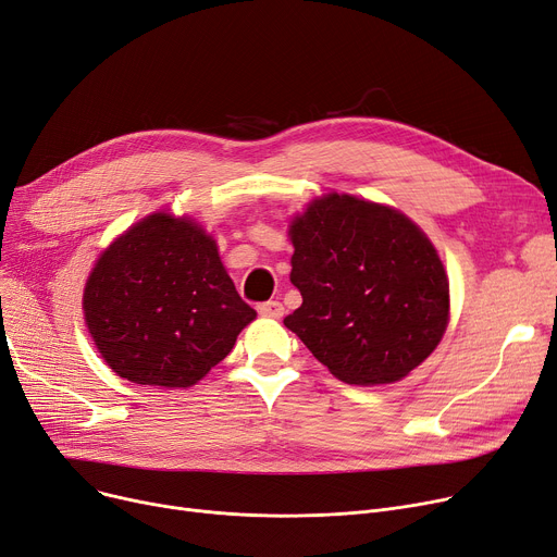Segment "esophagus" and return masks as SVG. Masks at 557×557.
<instances>
[{"label": "esophagus", "instance_id": "1", "mask_svg": "<svg viewBox=\"0 0 557 557\" xmlns=\"http://www.w3.org/2000/svg\"><path fill=\"white\" fill-rule=\"evenodd\" d=\"M260 317H270V320H278L283 317V304L281 301H264L258 306Z\"/></svg>", "mask_w": 557, "mask_h": 557}]
</instances>
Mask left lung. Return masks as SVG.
Returning a JSON list of instances; mask_svg holds the SVG:
<instances>
[{"label":"left lung","mask_w":557,"mask_h":557,"mask_svg":"<svg viewBox=\"0 0 557 557\" xmlns=\"http://www.w3.org/2000/svg\"><path fill=\"white\" fill-rule=\"evenodd\" d=\"M289 281L304 304L283 324L349 385L408 376L448 324L444 264L410 218L351 195H324L289 224Z\"/></svg>","instance_id":"8db88e82"}]
</instances>
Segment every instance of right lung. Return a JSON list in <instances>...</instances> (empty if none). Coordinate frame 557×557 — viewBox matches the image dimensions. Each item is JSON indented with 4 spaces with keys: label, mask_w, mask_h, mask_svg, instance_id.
Masks as SVG:
<instances>
[{
    "label": "right lung",
    "mask_w": 557,
    "mask_h": 557,
    "mask_svg": "<svg viewBox=\"0 0 557 557\" xmlns=\"http://www.w3.org/2000/svg\"><path fill=\"white\" fill-rule=\"evenodd\" d=\"M101 358L131 383L190 387L256 320L195 220L153 213L106 249L84 289Z\"/></svg>",
    "instance_id": "obj_1"
}]
</instances>
